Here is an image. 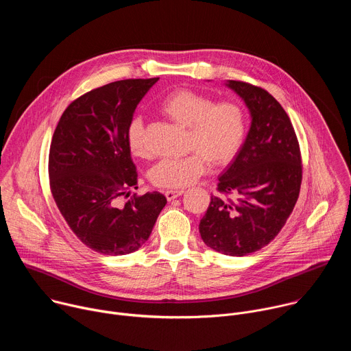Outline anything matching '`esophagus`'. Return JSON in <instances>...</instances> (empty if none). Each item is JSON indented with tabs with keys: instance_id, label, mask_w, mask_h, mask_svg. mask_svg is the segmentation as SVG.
I'll return each instance as SVG.
<instances>
[{
	"instance_id": "esophagus-1",
	"label": "esophagus",
	"mask_w": 351,
	"mask_h": 351,
	"mask_svg": "<svg viewBox=\"0 0 351 351\" xmlns=\"http://www.w3.org/2000/svg\"><path fill=\"white\" fill-rule=\"evenodd\" d=\"M183 193H184L183 190H167L165 191V197H167L168 202H172V199L180 197Z\"/></svg>"
}]
</instances>
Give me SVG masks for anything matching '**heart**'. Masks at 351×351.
I'll list each match as a JSON object with an SVG mask.
<instances>
[{
  "label": "heart",
  "mask_w": 351,
  "mask_h": 351,
  "mask_svg": "<svg viewBox=\"0 0 351 351\" xmlns=\"http://www.w3.org/2000/svg\"><path fill=\"white\" fill-rule=\"evenodd\" d=\"M158 111L169 121L187 129L186 148L193 152L182 158H164L149 171L157 187L183 189L202 178L211 162L214 167L230 164L247 136V114L237 101H219L204 93L178 88L167 94ZM126 141L134 157L148 156L145 125L133 117L126 128Z\"/></svg>",
  "instance_id": "1"
}]
</instances>
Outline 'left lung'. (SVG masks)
Returning a JSON list of instances; mask_svg holds the SVG:
<instances>
[{
    "label": "left lung",
    "instance_id": "obj_1",
    "mask_svg": "<svg viewBox=\"0 0 351 351\" xmlns=\"http://www.w3.org/2000/svg\"><path fill=\"white\" fill-rule=\"evenodd\" d=\"M226 84L244 99L252 128L219 178L222 195L211 197L198 229L215 252L243 257L269 244L285 226L300 194L303 164L294 128L276 99L245 82Z\"/></svg>",
    "mask_w": 351,
    "mask_h": 351
}]
</instances>
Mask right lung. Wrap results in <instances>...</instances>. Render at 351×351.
<instances>
[{
    "label": "right lung",
    "mask_w": 351,
    "mask_h": 351,
    "mask_svg": "<svg viewBox=\"0 0 351 351\" xmlns=\"http://www.w3.org/2000/svg\"><path fill=\"white\" fill-rule=\"evenodd\" d=\"M153 79L93 88L64 111L49 145L48 175L56 204L76 237L104 256L136 252L167 204L158 191L137 195L126 128Z\"/></svg>",
    "instance_id": "obj_1"
}]
</instances>
